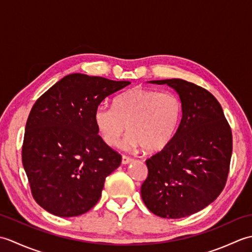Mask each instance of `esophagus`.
Listing matches in <instances>:
<instances>
[{
  "instance_id": "obj_1",
  "label": "esophagus",
  "mask_w": 252,
  "mask_h": 252,
  "mask_svg": "<svg viewBox=\"0 0 252 252\" xmlns=\"http://www.w3.org/2000/svg\"><path fill=\"white\" fill-rule=\"evenodd\" d=\"M132 161H133V158H131L129 156H126V155H123V156H122V163L123 164H127V163H130Z\"/></svg>"
}]
</instances>
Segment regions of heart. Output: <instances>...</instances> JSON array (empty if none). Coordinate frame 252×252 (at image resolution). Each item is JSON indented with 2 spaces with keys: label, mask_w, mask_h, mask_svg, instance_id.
<instances>
[{
  "label": "heart",
  "mask_w": 252,
  "mask_h": 252,
  "mask_svg": "<svg viewBox=\"0 0 252 252\" xmlns=\"http://www.w3.org/2000/svg\"><path fill=\"white\" fill-rule=\"evenodd\" d=\"M182 114L183 105L178 94L133 88L117 96L112 107L99 105L94 121L107 145H118L126 127L130 133L123 148L158 152L172 141Z\"/></svg>",
  "instance_id": "b5f03b06"
}]
</instances>
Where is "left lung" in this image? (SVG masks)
<instances>
[{
  "label": "left lung",
  "mask_w": 252,
  "mask_h": 252,
  "mask_svg": "<svg viewBox=\"0 0 252 252\" xmlns=\"http://www.w3.org/2000/svg\"><path fill=\"white\" fill-rule=\"evenodd\" d=\"M151 82L174 89L183 114L172 141L146 160L142 199L158 217L184 218L210 205L225 186L232 130L220 103L206 89L181 79Z\"/></svg>",
  "instance_id": "1"
}]
</instances>
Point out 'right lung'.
I'll use <instances>...</instances> for the list:
<instances>
[{
	"instance_id": "1",
	"label": "right lung",
	"mask_w": 252,
	"mask_h": 252,
	"mask_svg": "<svg viewBox=\"0 0 252 252\" xmlns=\"http://www.w3.org/2000/svg\"><path fill=\"white\" fill-rule=\"evenodd\" d=\"M130 83L72 73L36 99L21 158L31 194L47 212L77 217L99 200L106 178L122 157L98 135L94 114L107 96Z\"/></svg>"
}]
</instances>
